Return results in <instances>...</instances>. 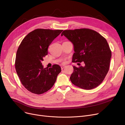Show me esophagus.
I'll return each mask as SVG.
<instances>
[{
    "mask_svg": "<svg viewBox=\"0 0 125 125\" xmlns=\"http://www.w3.org/2000/svg\"><path fill=\"white\" fill-rule=\"evenodd\" d=\"M65 65H62V66H61V69H63L64 68H65Z\"/></svg>",
    "mask_w": 125,
    "mask_h": 125,
    "instance_id": "1",
    "label": "esophagus"
}]
</instances>
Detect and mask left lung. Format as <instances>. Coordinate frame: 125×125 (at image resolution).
Masks as SVG:
<instances>
[{"label": "left lung", "instance_id": "1", "mask_svg": "<svg viewBox=\"0 0 125 125\" xmlns=\"http://www.w3.org/2000/svg\"><path fill=\"white\" fill-rule=\"evenodd\" d=\"M63 35L73 45V62L85 64L80 67L73 66L71 83L86 90L99 86L108 73L111 57L106 39L96 31L86 28L64 30Z\"/></svg>", "mask_w": 125, "mask_h": 125}]
</instances>
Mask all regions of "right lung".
<instances>
[{
	"instance_id": "right-lung-1",
	"label": "right lung",
	"mask_w": 125,
	"mask_h": 125,
	"mask_svg": "<svg viewBox=\"0 0 125 125\" xmlns=\"http://www.w3.org/2000/svg\"><path fill=\"white\" fill-rule=\"evenodd\" d=\"M62 30L37 29L23 39L17 52L15 68L24 87L36 94L49 91L54 84L61 69L57 64L44 68L42 61L48 49Z\"/></svg>"
}]
</instances>
